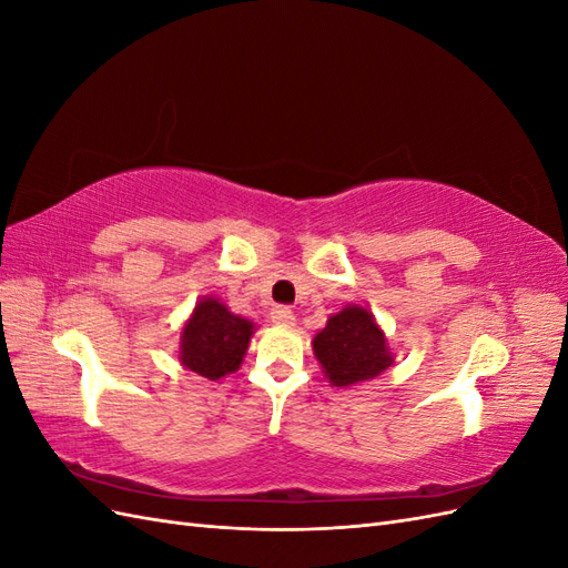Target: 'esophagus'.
Masks as SVG:
<instances>
[{
	"instance_id": "obj_1",
	"label": "esophagus",
	"mask_w": 568,
	"mask_h": 568,
	"mask_svg": "<svg viewBox=\"0 0 568 568\" xmlns=\"http://www.w3.org/2000/svg\"><path fill=\"white\" fill-rule=\"evenodd\" d=\"M270 320H272L274 324L288 326V324H294V322H296V315H294V311H291V307H286V305H277V307H272Z\"/></svg>"
}]
</instances>
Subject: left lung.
<instances>
[{
  "label": "left lung",
  "instance_id": "1",
  "mask_svg": "<svg viewBox=\"0 0 568 568\" xmlns=\"http://www.w3.org/2000/svg\"><path fill=\"white\" fill-rule=\"evenodd\" d=\"M313 351L326 379L338 388L369 382L393 365L386 336L363 305H346L326 320Z\"/></svg>",
  "mask_w": 568,
  "mask_h": 568
}]
</instances>
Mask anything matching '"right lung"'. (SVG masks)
<instances>
[{
  "label": "right lung",
  "instance_id": "1",
  "mask_svg": "<svg viewBox=\"0 0 568 568\" xmlns=\"http://www.w3.org/2000/svg\"><path fill=\"white\" fill-rule=\"evenodd\" d=\"M253 336V322L227 311L217 298L196 303L180 336V363L205 379L217 382L242 367Z\"/></svg>",
  "mask_w": 568,
  "mask_h": 568
}]
</instances>
